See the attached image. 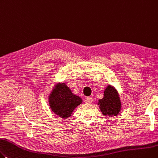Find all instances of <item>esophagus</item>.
Listing matches in <instances>:
<instances>
[{"label":"esophagus","mask_w":158,"mask_h":158,"mask_svg":"<svg viewBox=\"0 0 158 158\" xmlns=\"http://www.w3.org/2000/svg\"><path fill=\"white\" fill-rule=\"evenodd\" d=\"M93 98L91 97H87L85 98V101H86V102H87V103H91L93 102Z\"/></svg>","instance_id":"1"}]
</instances>
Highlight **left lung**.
Wrapping results in <instances>:
<instances>
[{
    "label": "left lung",
    "mask_w": 158,
    "mask_h": 158,
    "mask_svg": "<svg viewBox=\"0 0 158 158\" xmlns=\"http://www.w3.org/2000/svg\"><path fill=\"white\" fill-rule=\"evenodd\" d=\"M98 105L104 115L108 117L117 116L121 110V101L114 87L108 85L104 91V97L98 100Z\"/></svg>",
    "instance_id": "8db88e82"
}]
</instances>
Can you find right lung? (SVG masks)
Segmentation results:
<instances>
[{
  "mask_svg": "<svg viewBox=\"0 0 158 158\" xmlns=\"http://www.w3.org/2000/svg\"><path fill=\"white\" fill-rule=\"evenodd\" d=\"M51 110L58 117L68 118L78 106L82 103L80 97L73 94L65 83L56 84L48 96Z\"/></svg>",
  "mask_w": 158,
  "mask_h": 158,
  "instance_id": "add662e5",
  "label": "right lung"
}]
</instances>
